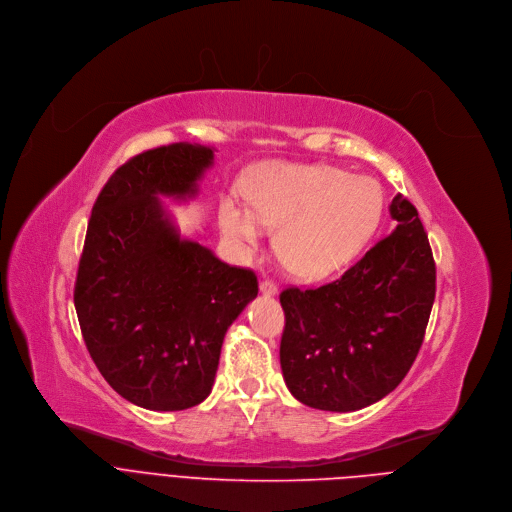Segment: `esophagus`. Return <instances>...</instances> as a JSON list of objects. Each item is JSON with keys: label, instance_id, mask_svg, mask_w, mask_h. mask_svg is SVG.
I'll list each match as a JSON object with an SVG mask.
<instances>
[{"label": "esophagus", "instance_id": "34e87169", "mask_svg": "<svg viewBox=\"0 0 512 512\" xmlns=\"http://www.w3.org/2000/svg\"><path fill=\"white\" fill-rule=\"evenodd\" d=\"M259 290H261V294H265V296H273V294H277V284H275L273 280H263V282L259 284Z\"/></svg>", "mask_w": 512, "mask_h": 512}]
</instances>
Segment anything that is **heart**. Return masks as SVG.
<instances>
[{
    "label": "heart",
    "mask_w": 512,
    "mask_h": 512,
    "mask_svg": "<svg viewBox=\"0 0 512 512\" xmlns=\"http://www.w3.org/2000/svg\"><path fill=\"white\" fill-rule=\"evenodd\" d=\"M251 208L224 200L226 235L247 247L277 226L275 251L300 277L316 280L345 267L374 235L382 214L380 183L333 165L273 161L255 169L247 185Z\"/></svg>",
    "instance_id": "1"
}]
</instances>
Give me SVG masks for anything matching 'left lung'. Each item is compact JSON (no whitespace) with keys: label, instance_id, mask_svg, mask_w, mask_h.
Returning a JSON list of instances; mask_svg holds the SVG:
<instances>
[{"label":"left lung","instance_id":"obj_1","mask_svg":"<svg viewBox=\"0 0 512 512\" xmlns=\"http://www.w3.org/2000/svg\"><path fill=\"white\" fill-rule=\"evenodd\" d=\"M392 235L337 280L282 290L280 361L290 392L306 406L349 412L390 394L423 345L437 269L410 200L396 194Z\"/></svg>","mask_w":512,"mask_h":512}]
</instances>
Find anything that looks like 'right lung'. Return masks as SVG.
Here are the masks:
<instances>
[{
    "instance_id": "1",
    "label": "right lung",
    "mask_w": 512,
    "mask_h": 512,
    "mask_svg": "<svg viewBox=\"0 0 512 512\" xmlns=\"http://www.w3.org/2000/svg\"><path fill=\"white\" fill-rule=\"evenodd\" d=\"M212 149L173 143L120 165L102 188L79 257L75 310L104 380L149 410H185L212 390L226 329L257 275L181 241L157 196L183 198Z\"/></svg>"
}]
</instances>
